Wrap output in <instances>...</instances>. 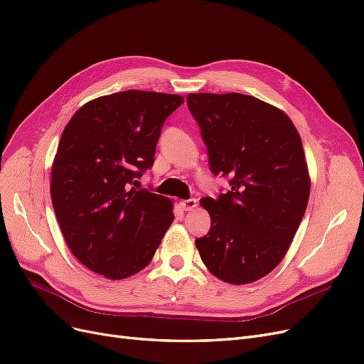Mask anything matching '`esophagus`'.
<instances>
[{"label": "esophagus", "instance_id": "1", "mask_svg": "<svg viewBox=\"0 0 364 364\" xmlns=\"http://www.w3.org/2000/svg\"><path fill=\"white\" fill-rule=\"evenodd\" d=\"M180 207L184 210V211H192L198 207V200L196 199H183L180 200Z\"/></svg>", "mask_w": 364, "mask_h": 364}]
</instances>
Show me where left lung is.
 <instances>
[{
	"instance_id": "1",
	"label": "left lung",
	"mask_w": 364,
	"mask_h": 364,
	"mask_svg": "<svg viewBox=\"0 0 364 364\" xmlns=\"http://www.w3.org/2000/svg\"><path fill=\"white\" fill-rule=\"evenodd\" d=\"M189 111L208 148L213 173H230L231 189L203 198L211 218L195 245L211 274L247 285L287 255L311 193L301 138L279 107L240 92H191Z\"/></svg>"
}]
</instances>
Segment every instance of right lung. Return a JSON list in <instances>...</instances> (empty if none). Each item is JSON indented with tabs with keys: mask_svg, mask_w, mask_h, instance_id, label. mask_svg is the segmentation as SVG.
Returning a JSON list of instances; mask_svg holds the SVG:
<instances>
[{
	"mask_svg": "<svg viewBox=\"0 0 364 364\" xmlns=\"http://www.w3.org/2000/svg\"><path fill=\"white\" fill-rule=\"evenodd\" d=\"M178 94L127 90L90 100L64 127L50 172L63 237L91 272L121 280L151 262L173 222L172 200L134 186L154 164Z\"/></svg>",
	"mask_w": 364,
	"mask_h": 364,
	"instance_id": "right-lung-1",
	"label": "right lung"
}]
</instances>
